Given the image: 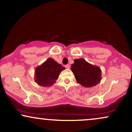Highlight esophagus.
<instances>
[{
    "label": "esophagus",
    "mask_w": 132,
    "mask_h": 132,
    "mask_svg": "<svg viewBox=\"0 0 132 132\" xmlns=\"http://www.w3.org/2000/svg\"><path fill=\"white\" fill-rule=\"evenodd\" d=\"M65 68H66V69H69V68H70V65L69 64L65 65Z\"/></svg>",
    "instance_id": "34e87169"
}]
</instances>
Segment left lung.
Listing matches in <instances>:
<instances>
[{"label":"left lung","instance_id":"obj_1","mask_svg":"<svg viewBox=\"0 0 132 132\" xmlns=\"http://www.w3.org/2000/svg\"><path fill=\"white\" fill-rule=\"evenodd\" d=\"M74 61L71 69L78 83L84 87H90L100 82L101 71L99 67L90 64L82 58Z\"/></svg>","mask_w":132,"mask_h":132}]
</instances>
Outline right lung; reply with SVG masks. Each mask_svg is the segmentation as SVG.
Segmentation results:
<instances>
[{
    "mask_svg": "<svg viewBox=\"0 0 132 132\" xmlns=\"http://www.w3.org/2000/svg\"><path fill=\"white\" fill-rule=\"evenodd\" d=\"M64 69L65 68L53 59L48 58L43 64L36 68L35 82L42 86H50L56 81L60 72Z\"/></svg>",
    "mask_w": 132,
    "mask_h": 132,
    "instance_id": "1",
    "label": "right lung"
}]
</instances>
